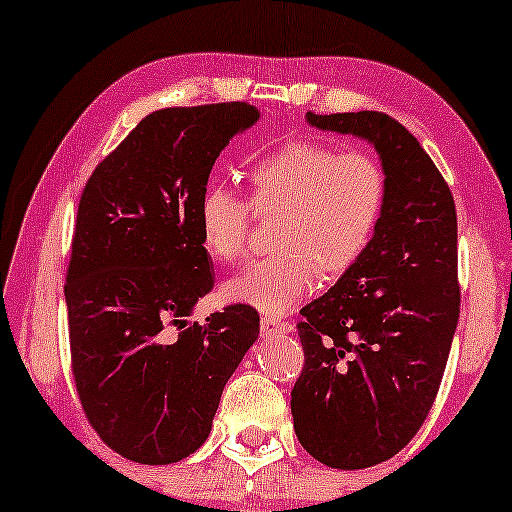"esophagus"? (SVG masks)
<instances>
[{
  "label": "esophagus",
  "mask_w": 512,
  "mask_h": 512,
  "mask_svg": "<svg viewBox=\"0 0 512 512\" xmlns=\"http://www.w3.org/2000/svg\"><path fill=\"white\" fill-rule=\"evenodd\" d=\"M291 324L289 321H282V319H275V317H263L261 319V335L263 338H272V335H279V333H291Z\"/></svg>",
  "instance_id": "34e87169"
}]
</instances>
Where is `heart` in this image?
Returning a JSON list of instances; mask_svg holds the SVG:
<instances>
[{
  "label": "heart",
  "mask_w": 512,
  "mask_h": 512,
  "mask_svg": "<svg viewBox=\"0 0 512 512\" xmlns=\"http://www.w3.org/2000/svg\"><path fill=\"white\" fill-rule=\"evenodd\" d=\"M387 195V172L373 153L293 139L249 172V202L221 184L202 191L200 242L214 261L235 263L247 249L254 212H279L272 226L279 254L228 279L223 296L282 317L310 296L319 275L338 279L361 261Z\"/></svg>",
  "instance_id": "obj_1"
}]
</instances>
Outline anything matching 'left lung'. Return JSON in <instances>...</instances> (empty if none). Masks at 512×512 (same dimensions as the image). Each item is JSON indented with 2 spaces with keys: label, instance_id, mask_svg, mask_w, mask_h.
Wrapping results in <instances>:
<instances>
[{
  "label": "left lung",
  "instance_id": "obj_1",
  "mask_svg": "<svg viewBox=\"0 0 512 512\" xmlns=\"http://www.w3.org/2000/svg\"><path fill=\"white\" fill-rule=\"evenodd\" d=\"M305 118L373 144L389 184L373 244L298 324L293 429L321 464L356 471L401 452L436 401L459 321L457 209L429 153L391 116Z\"/></svg>",
  "mask_w": 512,
  "mask_h": 512
}]
</instances>
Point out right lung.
I'll use <instances>...</instances> for the list:
<instances>
[{"instance_id": "1", "label": "right lung", "mask_w": 512, "mask_h": 512, "mask_svg": "<svg viewBox=\"0 0 512 512\" xmlns=\"http://www.w3.org/2000/svg\"><path fill=\"white\" fill-rule=\"evenodd\" d=\"M247 102L158 109L83 188L67 268L72 370L104 443L137 464H174L205 443L223 387L258 338V312L188 321L214 286L198 202Z\"/></svg>"}]
</instances>
